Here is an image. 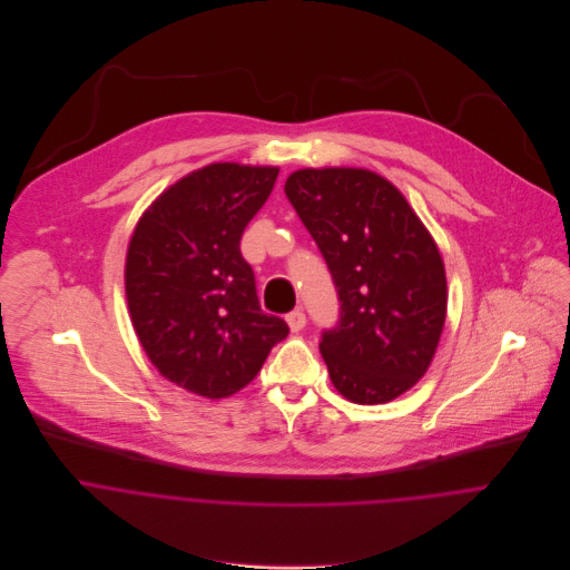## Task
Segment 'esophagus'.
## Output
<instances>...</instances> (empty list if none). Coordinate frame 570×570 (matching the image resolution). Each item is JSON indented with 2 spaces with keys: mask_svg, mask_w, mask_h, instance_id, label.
Instances as JSON below:
<instances>
[{
  "mask_svg": "<svg viewBox=\"0 0 570 570\" xmlns=\"http://www.w3.org/2000/svg\"><path fill=\"white\" fill-rule=\"evenodd\" d=\"M287 325L289 328L294 331V333H298V331H303L305 325H307V318H305V314H303V309H294L292 314H287Z\"/></svg>",
  "mask_w": 570,
  "mask_h": 570,
  "instance_id": "obj_1",
  "label": "esophagus"
}]
</instances>
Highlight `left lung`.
Wrapping results in <instances>:
<instances>
[{"label": "left lung", "mask_w": 570, "mask_h": 570, "mask_svg": "<svg viewBox=\"0 0 570 570\" xmlns=\"http://www.w3.org/2000/svg\"><path fill=\"white\" fill-rule=\"evenodd\" d=\"M285 195L325 256L340 321L321 353L340 395L386 404L428 371L448 309L439 247L406 197L366 168H301Z\"/></svg>", "instance_id": "1"}]
</instances>
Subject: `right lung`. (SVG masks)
Listing matches in <instances>:
<instances>
[{
    "label": "right lung",
    "instance_id": "add662e5",
    "mask_svg": "<svg viewBox=\"0 0 570 570\" xmlns=\"http://www.w3.org/2000/svg\"><path fill=\"white\" fill-rule=\"evenodd\" d=\"M276 166L208 164L140 217L127 249L131 323L151 364L195 395L247 386L289 326L261 309L242 235L267 202Z\"/></svg>",
    "mask_w": 570,
    "mask_h": 570
}]
</instances>
